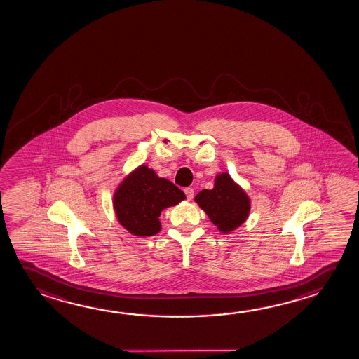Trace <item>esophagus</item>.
Masks as SVG:
<instances>
[{"instance_id":"obj_1","label":"esophagus","mask_w":359,"mask_h":359,"mask_svg":"<svg viewBox=\"0 0 359 359\" xmlns=\"http://www.w3.org/2000/svg\"><path fill=\"white\" fill-rule=\"evenodd\" d=\"M184 194H186V197H187L188 201H191V199L194 198V191L192 188H184Z\"/></svg>"}]
</instances>
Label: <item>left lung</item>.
Here are the masks:
<instances>
[{
    "label": "left lung",
    "instance_id": "8db88e82",
    "mask_svg": "<svg viewBox=\"0 0 359 359\" xmlns=\"http://www.w3.org/2000/svg\"><path fill=\"white\" fill-rule=\"evenodd\" d=\"M194 201L223 234L236 231L250 216V196L227 172L218 173L213 188L202 189Z\"/></svg>",
    "mask_w": 359,
    "mask_h": 359
}]
</instances>
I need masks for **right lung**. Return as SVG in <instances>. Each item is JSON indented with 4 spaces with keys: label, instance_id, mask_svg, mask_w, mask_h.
Here are the masks:
<instances>
[{
    "label": "right lung",
    "instance_id": "add662e5",
    "mask_svg": "<svg viewBox=\"0 0 359 359\" xmlns=\"http://www.w3.org/2000/svg\"><path fill=\"white\" fill-rule=\"evenodd\" d=\"M186 199L171 181L158 177L146 165H138L114 189V213L121 226L137 237L161 231V212Z\"/></svg>",
    "mask_w": 359,
    "mask_h": 359
}]
</instances>
